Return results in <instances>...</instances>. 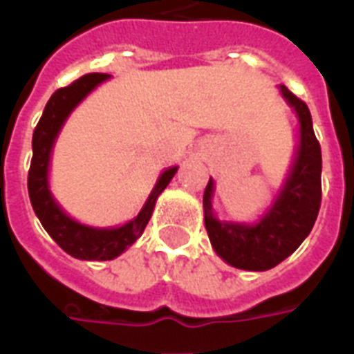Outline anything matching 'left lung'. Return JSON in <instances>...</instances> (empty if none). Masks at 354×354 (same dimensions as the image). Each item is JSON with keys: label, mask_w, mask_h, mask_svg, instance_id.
Masks as SVG:
<instances>
[{"label": "left lung", "mask_w": 354, "mask_h": 354, "mask_svg": "<svg viewBox=\"0 0 354 354\" xmlns=\"http://www.w3.org/2000/svg\"><path fill=\"white\" fill-rule=\"evenodd\" d=\"M281 93L299 118L301 143L285 187L255 226L218 222L211 211L213 182L204 191V221L215 252L235 268L263 272L285 261L310 233L322 205V149L305 102L281 84Z\"/></svg>", "instance_id": "left-lung-1"}]
</instances>
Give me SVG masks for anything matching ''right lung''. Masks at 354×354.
I'll return each mask as SVG.
<instances>
[{"mask_svg": "<svg viewBox=\"0 0 354 354\" xmlns=\"http://www.w3.org/2000/svg\"><path fill=\"white\" fill-rule=\"evenodd\" d=\"M106 79V73H88L53 93L32 133V160H30L29 176H27L30 204L36 216L40 218L41 226L46 227V232L53 236V241L57 242L64 252L77 259H86V261H108V259L118 257L128 246H132L143 233L145 226L149 224L156 198L169 185L178 171V167L167 169L156 183V187L152 189L139 215L121 227L95 230V227L82 226L79 222L71 221L58 207L47 189V167H49V156H51L55 138L69 112L99 82Z\"/></svg>", "mask_w": 354, "mask_h": 354, "instance_id": "1", "label": "right lung"}]
</instances>
